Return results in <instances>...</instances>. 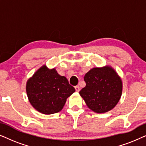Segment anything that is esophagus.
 I'll use <instances>...</instances> for the list:
<instances>
[{"label":"esophagus","mask_w":146,"mask_h":146,"mask_svg":"<svg viewBox=\"0 0 146 146\" xmlns=\"http://www.w3.org/2000/svg\"><path fill=\"white\" fill-rule=\"evenodd\" d=\"M74 88L77 92H78L80 91V87L78 86H76L74 87Z\"/></svg>","instance_id":"obj_1"}]
</instances>
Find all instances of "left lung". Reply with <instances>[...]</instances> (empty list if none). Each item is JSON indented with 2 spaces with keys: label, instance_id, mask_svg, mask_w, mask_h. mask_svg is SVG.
Wrapping results in <instances>:
<instances>
[{
  "label": "left lung",
  "instance_id": "obj_1",
  "mask_svg": "<svg viewBox=\"0 0 146 146\" xmlns=\"http://www.w3.org/2000/svg\"><path fill=\"white\" fill-rule=\"evenodd\" d=\"M86 86L80 91L87 106L96 113L112 110L120 100L122 81L110 66L93 68L84 76Z\"/></svg>",
  "mask_w": 146,
  "mask_h": 146
}]
</instances>
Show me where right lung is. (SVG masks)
Wrapping results in <instances>:
<instances>
[{
    "label": "right lung",
    "mask_w": 146,
    "mask_h": 146,
    "mask_svg": "<svg viewBox=\"0 0 146 146\" xmlns=\"http://www.w3.org/2000/svg\"><path fill=\"white\" fill-rule=\"evenodd\" d=\"M26 90L34 108L44 114H52L62 110L75 89L55 68L43 65L28 80Z\"/></svg>",
    "instance_id": "right-lung-1"
}]
</instances>
